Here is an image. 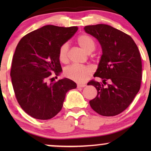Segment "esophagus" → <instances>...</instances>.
Here are the masks:
<instances>
[{"instance_id": "1", "label": "esophagus", "mask_w": 151, "mask_h": 151, "mask_svg": "<svg viewBox=\"0 0 151 151\" xmlns=\"http://www.w3.org/2000/svg\"><path fill=\"white\" fill-rule=\"evenodd\" d=\"M86 85L84 84H77V87L78 88H83V87H85Z\"/></svg>"}]
</instances>
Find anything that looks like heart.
Returning <instances> with one entry per match:
<instances>
[{
	"instance_id": "heart-1",
	"label": "heart",
	"mask_w": 151,
	"mask_h": 151,
	"mask_svg": "<svg viewBox=\"0 0 151 151\" xmlns=\"http://www.w3.org/2000/svg\"><path fill=\"white\" fill-rule=\"evenodd\" d=\"M78 45L87 53H91L96 49V42L93 38L86 34H82L77 39ZM69 45L65 42L60 47L58 58L62 63H66L68 60ZM92 70L90 67L84 65H71L64 69V76L75 82H82L85 81L91 76Z\"/></svg>"
}]
</instances>
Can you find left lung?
Listing matches in <instances>:
<instances>
[{"label": "left lung", "instance_id": "obj_1", "mask_svg": "<svg viewBox=\"0 0 151 151\" xmlns=\"http://www.w3.org/2000/svg\"><path fill=\"white\" fill-rule=\"evenodd\" d=\"M84 30L98 39L102 49L94 77L103 82H88L98 91L90 106L103 116H115L128 108L139 91L142 65L139 49L129 35L107 24L87 25Z\"/></svg>", "mask_w": 151, "mask_h": 151}]
</instances>
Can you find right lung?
<instances>
[{
  "mask_svg": "<svg viewBox=\"0 0 151 151\" xmlns=\"http://www.w3.org/2000/svg\"><path fill=\"white\" fill-rule=\"evenodd\" d=\"M78 29L46 25L22 37L12 59V83L18 104L38 119H49L61 111L68 91L76 84L68 78L51 81L62 71L58 50ZM57 77V76H55Z\"/></svg>",
  "mask_w": 151,
  "mask_h": 151,
  "instance_id": "add662e5",
  "label": "right lung"
}]
</instances>
